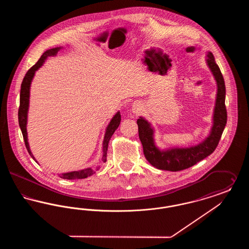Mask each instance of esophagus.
Returning a JSON list of instances; mask_svg holds the SVG:
<instances>
[{
  "instance_id": "1",
  "label": "esophagus",
  "mask_w": 249,
  "mask_h": 249,
  "mask_svg": "<svg viewBox=\"0 0 249 249\" xmlns=\"http://www.w3.org/2000/svg\"><path fill=\"white\" fill-rule=\"evenodd\" d=\"M142 111V105L140 103H136L133 105L132 107V112L135 114V115H139Z\"/></svg>"
}]
</instances>
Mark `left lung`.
Segmentation results:
<instances>
[{"label": "left lung", "instance_id": "1", "mask_svg": "<svg viewBox=\"0 0 249 249\" xmlns=\"http://www.w3.org/2000/svg\"><path fill=\"white\" fill-rule=\"evenodd\" d=\"M206 61L217 84V94L213 111V127L209 136L203 142L187 148L178 147L168 150H160L155 145L154 130L150 124L142 118L137 120L139 138L142 142L144 157L151 165L158 169L178 172L195 165L197 162L213 153L221 138L227 123L225 82L211 52H208Z\"/></svg>", "mask_w": 249, "mask_h": 249}]
</instances>
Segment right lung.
I'll use <instances>...</instances> for the list:
<instances>
[{
  "mask_svg": "<svg viewBox=\"0 0 249 249\" xmlns=\"http://www.w3.org/2000/svg\"><path fill=\"white\" fill-rule=\"evenodd\" d=\"M60 48H51L49 50H47L39 59V60L36 62V64L29 69V71H27V73L24 76L23 81L21 83V89H20V98H19V108H18V124L20 127V130L23 135L24 142L26 148L29 152V154L31 155V157L36 160L34 155L32 154L31 150H30V146H29V142H28V136H27V129H26V125H27V115H28V109H29V98H30V87L32 80L34 78V75L44 63L45 59L48 58V56H55ZM121 121V116L120 113L118 112L115 117L110 121L109 125L107 126V132L105 135V140L103 143V161L106 162L107 161V149H108V143L112 137V135L114 134L115 130L119 128V124ZM95 171H93L91 168H87L81 171H75V172H71V173H66V174H61L59 176V178H63V179H83L87 178L88 177H90L94 174Z\"/></svg>",
  "mask_w": 249,
  "mask_h": 249,
  "instance_id": "right-lung-1",
  "label": "right lung"
}]
</instances>
